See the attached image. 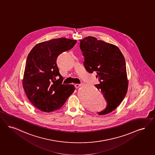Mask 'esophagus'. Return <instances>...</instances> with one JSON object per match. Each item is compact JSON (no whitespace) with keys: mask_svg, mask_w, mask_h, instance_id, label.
Instances as JSON below:
<instances>
[{"mask_svg":"<svg viewBox=\"0 0 155 155\" xmlns=\"http://www.w3.org/2000/svg\"><path fill=\"white\" fill-rule=\"evenodd\" d=\"M81 85V84H75L74 85L75 87V88H78L79 87H80Z\"/></svg>","mask_w":155,"mask_h":155,"instance_id":"34e87169","label":"esophagus"}]
</instances>
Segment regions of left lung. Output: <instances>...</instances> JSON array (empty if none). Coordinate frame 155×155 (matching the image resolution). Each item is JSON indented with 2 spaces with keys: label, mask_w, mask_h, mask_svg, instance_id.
<instances>
[{
  "label": "left lung",
  "mask_w": 155,
  "mask_h": 155,
  "mask_svg": "<svg viewBox=\"0 0 155 155\" xmlns=\"http://www.w3.org/2000/svg\"><path fill=\"white\" fill-rule=\"evenodd\" d=\"M84 56V66L89 73L96 71L100 84L95 85L107 101L105 109L97 113L105 115L114 111L123 101L128 88L126 62L118 47L94 37L80 40Z\"/></svg>",
  "instance_id": "8db88e82"
}]
</instances>
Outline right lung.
<instances>
[{
  "label": "right lung",
  "mask_w": 155,
  "mask_h": 155,
  "mask_svg": "<svg viewBox=\"0 0 155 155\" xmlns=\"http://www.w3.org/2000/svg\"><path fill=\"white\" fill-rule=\"evenodd\" d=\"M76 43L66 38L52 39L36 44L28 56L23 87L31 104L40 111L50 112L61 108L74 92L73 85L62 84L63 78L56 59Z\"/></svg>",
  "instance_id": "right-lung-1"
}]
</instances>
